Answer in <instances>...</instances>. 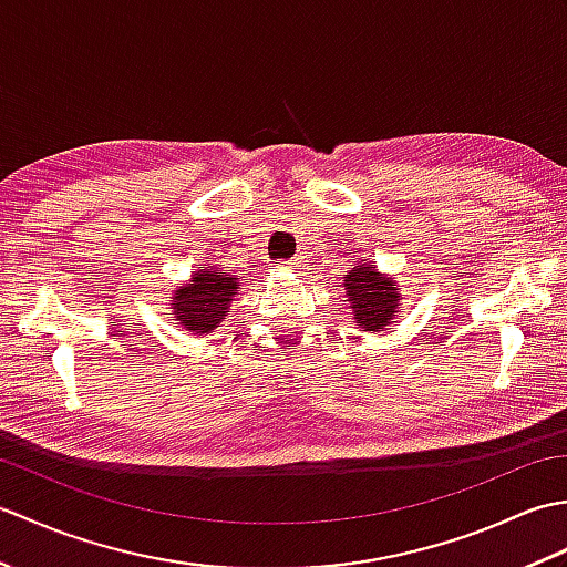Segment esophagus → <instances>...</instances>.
<instances>
[{
  "label": "esophagus",
  "mask_w": 567,
  "mask_h": 567,
  "mask_svg": "<svg viewBox=\"0 0 567 567\" xmlns=\"http://www.w3.org/2000/svg\"><path fill=\"white\" fill-rule=\"evenodd\" d=\"M287 268H290L292 272H299V270H302V262H299V260H290V262H287Z\"/></svg>",
  "instance_id": "34e87169"
}]
</instances>
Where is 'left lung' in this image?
Segmentation results:
<instances>
[{
    "label": "left lung",
    "instance_id": "obj_1",
    "mask_svg": "<svg viewBox=\"0 0 567 567\" xmlns=\"http://www.w3.org/2000/svg\"><path fill=\"white\" fill-rule=\"evenodd\" d=\"M343 290L348 309H351L360 331H384L402 309V285L365 260H355V268L348 270Z\"/></svg>",
    "mask_w": 567,
    "mask_h": 567
}]
</instances>
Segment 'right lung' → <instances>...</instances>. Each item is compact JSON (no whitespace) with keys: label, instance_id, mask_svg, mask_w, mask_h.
I'll return each mask as SVG.
<instances>
[{"label":"right lung","instance_id":"right-lung-1","mask_svg":"<svg viewBox=\"0 0 567 567\" xmlns=\"http://www.w3.org/2000/svg\"><path fill=\"white\" fill-rule=\"evenodd\" d=\"M240 290V277L221 272L216 265H207L189 275V280L173 290L171 309L173 321L189 336L214 333L228 317L234 297Z\"/></svg>","mask_w":567,"mask_h":567}]
</instances>
